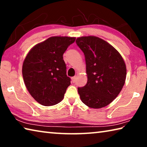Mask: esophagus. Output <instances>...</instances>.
<instances>
[{
  "instance_id": "34e87169",
  "label": "esophagus",
  "mask_w": 147,
  "mask_h": 147,
  "mask_svg": "<svg viewBox=\"0 0 147 147\" xmlns=\"http://www.w3.org/2000/svg\"><path fill=\"white\" fill-rule=\"evenodd\" d=\"M76 79V76H73V77H72V81H73V83L75 82Z\"/></svg>"
}]
</instances>
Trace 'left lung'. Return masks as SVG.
<instances>
[{
    "label": "left lung",
    "instance_id": "1",
    "mask_svg": "<svg viewBox=\"0 0 147 147\" xmlns=\"http://www.w3.org/2000/svg\"><path fill=\"white\" fill-rule=\"evenodd\" d=\"M76 43L85 56L88 82L78 88L84 104L92 108L108 106L120 93L125 83L126 65L119 52L95 36L81 37Z\"/></svg>",
    "mask_w": 147,
    "mask_h": 147
}]
</instances>
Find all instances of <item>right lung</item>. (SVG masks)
<instances>
[{
    "instance_id": "add662e5",
    "label": "right lung",
    "mask_w": 147,
    "mask_h": 147,
    "mask_svg": "<svg viewBox=\"0 0 147 147\" xmlns=\"http://www.w3.org/2000/svg\"><path fill=\"white\" fill-rule=\"evenodd\" d=\"M75 38L55 36L36 45L23 62L24 84L32 97L41 105L53 106L63 100L71 84L63 54Z\"/></svg>"
}]
</instances>
